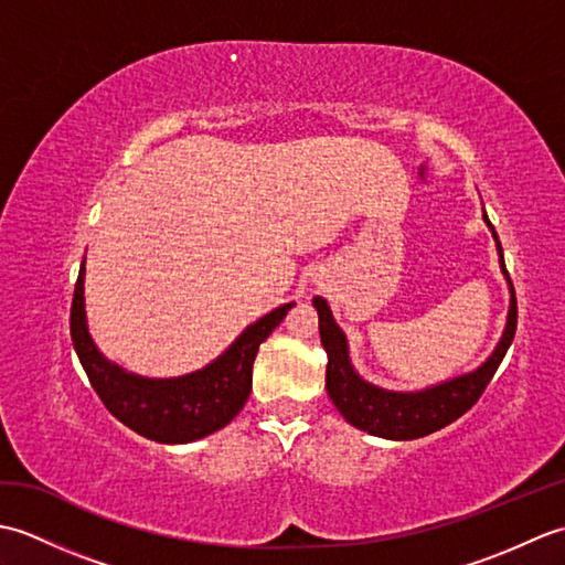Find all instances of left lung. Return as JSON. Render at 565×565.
<instances>
[{
  "label": "left lung",
  "instance_id": "8db88e82",
  "mask_svg": "<svg viewBox=\"0 0 565 565\" xmlns=\"http://www.w3.org/2000/svg\"><path fill=\"white\" fill-rule=\"evenodd\" d=\"M483 221L495 239L500 269L510 289V308L505 330H502L495 350L473 371H466V374L451 376L447 381L435 383V386L419 391H391L376 386V383L359 376V371L354 369L350 359V342H347V334L342 332V328L334 322L326 298H313V306L318 310L320 342L328 352L326 388L334 407H338L342 417L352 427L369 431V435L374 437L395 441L419 439L451 425L454 419H459L466 411H471L476 401L481 398V393L486 391L490 379H493L502 356L510 350L514 330H518V301H514V289L510 274L505 269V257H502L500 239L493 223L488 221L486 211Z\"/></svg>",
  "mask_w": 565,
  "mask_h": 565
}]
</instances>
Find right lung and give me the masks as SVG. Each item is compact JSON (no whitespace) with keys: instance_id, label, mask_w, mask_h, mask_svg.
<instances>
[{"instance_id":"right-lung-1","label":"right lung","mask_w":565,"mask_h":565,"mask_svg":"<svg viewBox=\"0 0 565 565\" xmlns=\"http://www.w3.org/2000/svg\"><path fill=\"white\" fill-rule=\"evenodd\" d=\"M84 259L70 310V334L92 388L116 419L160 444H189L223 429L243 411L252 391L259 344L296 306L284 303L252 322L223 354L184 376L150 379L118 366L94 344L84 308Z\"/></svg>"}]
</instances>
